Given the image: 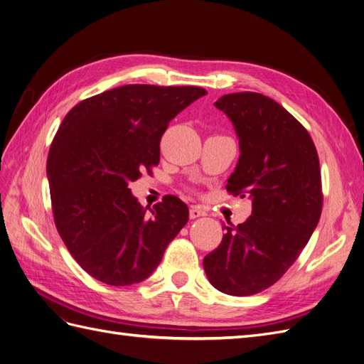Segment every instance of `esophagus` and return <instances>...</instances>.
I'll use <instances>...</instances> for the list:
<instances>
[{
    "mask_svg": "<svg viewBox=\"0 0 364 364\" xmlns=\"http://www.w3.org/2000/svg\"><path fill=\"white\" fill-rule=\"evenodd\" d=\"M203 215H206V211H205V209H202L200 206H191V209H190V217H191V218L203 217Z\"/></svg>",
    "mask_w": 364,
    "mask_h": 364,
    "instance_id": "obj_1",
    "label": "esophagus"
}]
</instances>
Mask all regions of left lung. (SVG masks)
I'll list each match as a JSON object with an SVG mask.
<instances>
[{"label":"left lung","mask_w":364,"mask_h":364,"mask_svg":"<svg viewBox=\"0 0 364 364\" xmlns=\"http://www.w3.org/2000/svg\"><path fill=\"white\" fill-rule=\"evenodd\" d=\"M232 121L240 158L226 190L249 196L252 215L203 258L206 277L230 296L269 289L299 257L322 214L321 165L306 129L272 98L237 92L214 103Z\"/></svg>","instance_id":"8db88e82"}]
</instances>
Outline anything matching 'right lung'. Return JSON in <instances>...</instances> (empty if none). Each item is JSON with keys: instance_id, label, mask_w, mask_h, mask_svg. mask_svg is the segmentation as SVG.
<instances>
[{"instance_id": "right-lung-1", "label": "right lung", "mask_w": 364, "mask_h": 364, "mask_svg": "<svg viewBox=\"0 0 364 364\" xmlns=\"http://www.w3.org/2000/svg\"><path fill=\"white\" fill-rule=\"evenodd\" d=\"M205 94L199 86L124 85L63 118L47 161L54 223L92 278L117 287L147 279L188 222L176 196L147 213L129 183L159 164L168 123Z\"/></svg>"}]
</instances>
